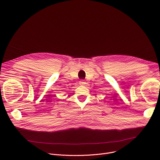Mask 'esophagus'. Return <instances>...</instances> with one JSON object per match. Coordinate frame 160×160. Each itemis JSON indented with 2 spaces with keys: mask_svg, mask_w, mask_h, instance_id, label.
Masks as SVG:
<instances>
[{
  "mask_svg": "<svg viewBox=\"0 0 160 160\" xmlns=\"http://www.w3.org/2000/svg\"><path fill=\"white\" fill-rule=\"evenodd\" d=\"M85 84H86V82H84V80H82L81 81L79 82V85H85Z\"/></svg>",
  "mask_w": 160,
  "mask_h": 160,
  "instance_id": "34e87169",
  "label": "esophagus"
}]
</instances>
